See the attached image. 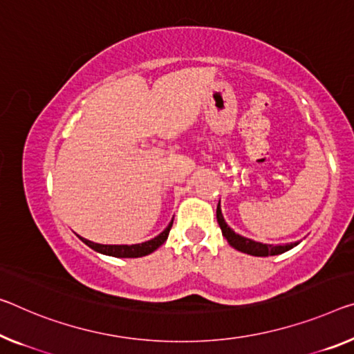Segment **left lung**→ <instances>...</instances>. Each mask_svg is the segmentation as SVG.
<instances>
[{
  "mask_svg": "<svg viewBox=\"0 0 354 354\" xmlns=\"http://www.w3.org/2000/svg\"><path fill=\"white\" fill-rule=\"evenodd\" d=\"M216 221H218L223 236H225L227 243H230L232 248L239 250V252L252 254V257H275V254H281V253L288 252V250H291V248H295L296 245H299V242L286 243V245L263 243V242L252 241V239L243 237V236H241V234L234 232L231 227L227 226V223L225 221V218H223L220 203H218V205H216Z\"/></svg>",
  "mask_w": 354,
  "mask_h": 354,
  "instance_id": "left-lung-1",
  "label": "left lung"
}]
</instances>
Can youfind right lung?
Returning <instances> with one entry per match:
<instances>
[{
    "label": "right lung",
    "mask_w": 354,
    "mask_h": 354,
    "mask_svg": "<svg viewBox=\"0 0 354 354\" xmlns=\"http://www.w3.org/2000/svg\"><path fill=\"white\" fill-rule=\"evenodd\" d=\"M174 220H171L169 225L162 232H160L158 236L150 239V241L142 242V243H133V245H102V243H95L91 241H86V239L80 237L85 245H88L90 248H93L95 252L107 254V257H115V258H140V257H147V254L153 253L156 248H160L162 243L166 242L167 236H169V231L172 227Z\"/></svg>",
    "instance_id": "obj_1"
}]
</instances>
